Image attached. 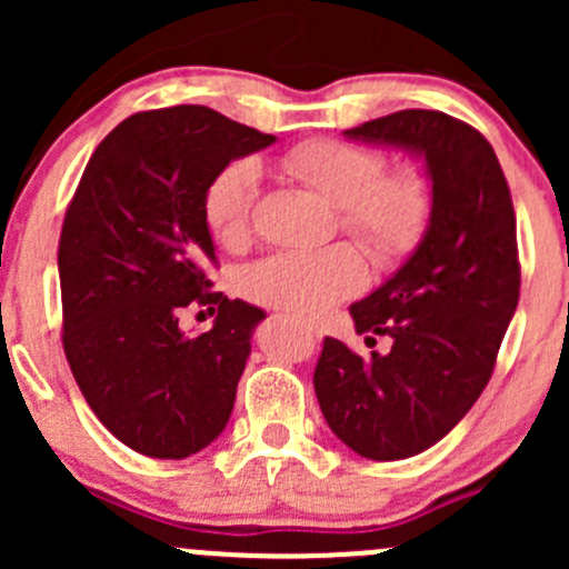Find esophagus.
<instances>
[{"mask_svg": "<svg viewBox=\"0 0 569 569\" xmlns=\"http://www.w3.org/2000/svg\"><path fill=\"white\" fill-rule=\"evenodd\" d=\"M300 327L308 332V336H317L319 338V327L313 325V321H300Z\"/></svg>", "mask_w": 569, "mask_h": 569, "instance_id": "obj_1", "label": "esophagus"}]
</instances>
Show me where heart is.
Wrapping results in <instances>:
<instances>
[{
	"instance_id": "b5f03b06",
	"label": "heart",
	"mask_w": 569,
	"mask_h": 569,
	"mask_svg": "<svg viewBox=\"0 0 569 569\" xmlns=\"http://www.w3.org/2000/svg\"><path fill=\"white\" fill-rule=\"evenodd\" d=\"M280 170L317 189L341 211V228L352 233L377 263H393L416 250L435 209L429 176L412 164L386 170V157L343 140H306L278 159ZM261 173L250 159L226 164L203 198L206 222L228 248L248 242ZM366 261L341 242L319 250H278L250 263L239 289L252 302L313 317L358 295Z\"/></svg>"
}]
</instances>
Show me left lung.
Returning a JSON list of instances; mask_svg holds the SVG:
<instances>
[{"label": "left lung", "mask_w": 569, "mask_h": 569, "mask_svg": "<svg viewBox=\"0 0 569 569\" xmlns=\"http://www.w3.org/2000/svg\"><path fill=\"white\" fill-rule=\"evenodd\" d=\"M343 134L418 153L435 189L416 252L349 308L355 330L393 338L391 352L360 358L325 338L313 371L338 440L366 460H405L446 438L496 369L520 300L512 194L485 134L438 109H401Z\"/></svg>", "instance_id": "8db88e82"}]
</instances>
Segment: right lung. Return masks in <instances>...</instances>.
I'll list each match as a JSON object with an SVG mask.
<instances>
[{
    "mask_svg": "<svg viewBox=\"0 0 569 569\" xmlns=\"http://www.w3.org/2000/svg\"><path fill=\"white\" fill-rule=\"evenodd\" d=\"M272 134L209 107L148 109L99 142L62 220V349L101 423L137 455L183 460L226 429L263 311L211 289L203 198ZM189 305L216 327L183 337Z\"/></svg>",
    "mask_w": 569,
    "mask_h": 569,
    "instance_id": "1",
    "label": "right lung"
}]
</instances>
